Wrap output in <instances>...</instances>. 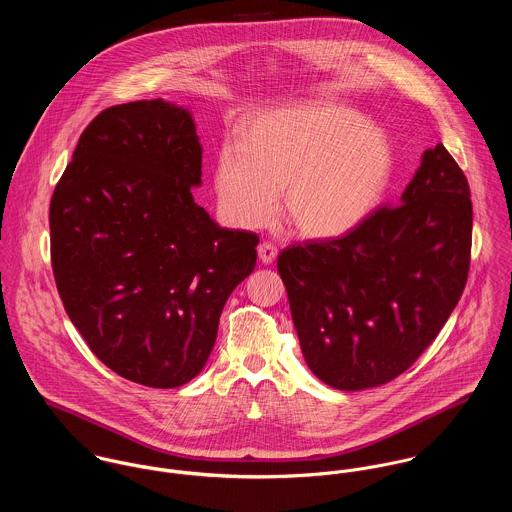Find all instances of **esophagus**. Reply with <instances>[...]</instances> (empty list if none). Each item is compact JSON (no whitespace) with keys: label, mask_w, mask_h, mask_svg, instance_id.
Here are the masks:
<instances>
[{"label":"esophagus","mask_w":512,"mask_h":512,"mask_svg":"<svg viewBox=\"0 0 512 512\" xmlns=\"http://www.w3.org/2000/svg\"><path fill=\"white\" fill-rule=\"evenodd\" d=\"M258 256H260V260L264 264H272L276 260V256H278V248L272 242L264 240V242L258 244Z\"/></svg>","instance_id":"34e87169"}]
</instances>
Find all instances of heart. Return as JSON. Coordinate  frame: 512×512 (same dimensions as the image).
I'll use <instances>...</instances> for the list:
<instances>
[{
	"label": "heart",
	"mask_w": 512,
	"mask_h": 512,
	"mask_svg": "<svg viewBox=\"0 0 512 512\" xmlns=\"http://www.w3.org/2000/svg\"><path fill=\"white\" fill-rule=\"evenodd\" d=\"M386 138L341 106L301 104L252 120L215 163L222 211L240 226L282 215L311 238L345 234L370 213L390 175Z\"/></svg>",
	"instance_id": "b5f03b06"
}]
</instances>
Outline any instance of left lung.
Here are the masks:
<instances>
[{"instance_id": "left-lung-1", "label": "left lung", "mask_w": 512, "mask_h": 512, "mask_svg": "<svg viewBox=\"0 0 512 512\" xmlns=\"http://www.w3.org/2000/svg\"><path fill=\"white\" fill-rule=\"evenodd\" d=\"M473 205L467 177L438 144L400 203L341 236L278 256L301 353L337 390L384 384L434 343L465 290Z\"/></svg>"}]
</instances>
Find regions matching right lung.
Returning <instances> with one entry per match:
<instances>
[{
    "instance_id": "1",
    "label": "right lung",
    "mask_w": 512,
    "mask_h": 512,
    "mask_svg": "<svg viewBox=\"0 0 512 512\" xmlns=\"http://www.w3.org/2000/svg\"><path fill=\"white\" fill-rule=\"evenodd\" d=\"M203 149L191 114L138 100L80 134L51 207L57 290L90 351L122 378H195L220 313L256 266L258 234L220 228L191 195Z\"/></svg>"
}]
</instances>
